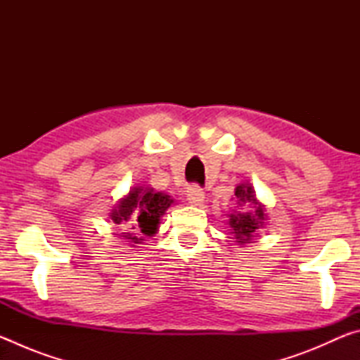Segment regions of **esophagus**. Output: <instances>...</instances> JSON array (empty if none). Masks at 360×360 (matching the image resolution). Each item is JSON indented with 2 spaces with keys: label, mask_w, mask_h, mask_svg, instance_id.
I'll return each instance as SVG.
<instances>
[{
  "label": "esophagus",
  "mask_w": 360,
  "mask_h": 360,
  "mask_svg": "<svg viewBox=\"0 0 360 360\" xmlns=\"http://www.w3.org/2000/svg\"><path fill=\"white\" fill-rule=\"evenodd\" d=\"M187 200H188V203H191V205H195V206L202 205V203L205 202V192H203V188L198 187V186L188 187V191H187Z\"/></svg>",
  "instance_id": "obj_1"
}]
</instances>
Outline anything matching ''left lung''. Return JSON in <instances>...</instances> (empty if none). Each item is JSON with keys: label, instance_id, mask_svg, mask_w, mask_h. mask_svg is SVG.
<instances>
[{"label": "left lung", "instance_id": "1", "mask_svg": "<svg viewBox=\"0 0 360 360\" xmlns=\"http://www.w3.org/2000/svg\"><path fill=\"white\" fill-rule=\"evenodd\" d=\"M235 197L238 200V205L243 206V210L240 212H236V214H231L229 224L231 230H233L231 233H235L236 243L246 245V243L252 240L255 231L264 225L265 210L264 206L257 203V200H255L252 186H236Z\"/></svg>", "mask_w": 360, "mask_h": 360}]
</instances>
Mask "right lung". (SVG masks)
Wrapping results in <instances>:
<instances>
[{"label":"right lung","mask_w":360,"mask_h":360,"mask_svg":"<svg viewBox=\"0 0 360 360\" xmlns=\"http://www.w3.org/2000/svg\"><path fill=\"white\" fill-rule=\"evenodd\" d=\"M173 200L169 195L154 192L152 188H135L122 200L111 212L114 224L127 225L131 233L124 235L131 243L143 241L144 236H152L158 229L160 217L165 214Z\"/></svg>","instance_id":"1"}]
</instances>
